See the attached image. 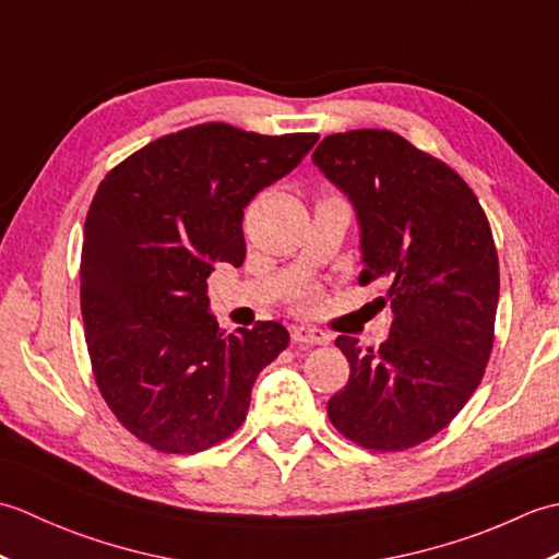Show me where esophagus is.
Returning <instances> with one entry per match:
<instances>
[{"label":"esophagus","mask_w":559,"mask_h":559,"mask_svg":"<svg viewBox=\"0 0 559 559\" xmlns=\"http://www.w3.org/2000/svg\"><path fill=\"white\" fill-rule=\"evenodd\" d=\"M290 336L295 343H312V346H326L331 341V336L326 331L317 329V326H307V324H298L290 329Z\"/></svg>","instance_id":"esophagus-1"}]
</instances>
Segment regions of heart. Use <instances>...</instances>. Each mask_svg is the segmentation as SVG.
I'll return each mask as SVG.
<instances>
[{
	"instance_id": "1",
	"label": "heart",
	"mask_w": 559,
	"mask_h": 559,
	"mask_svg": "<svg viewBox=\"0 0 559 559\" xmlns=\"http://www.w3.org/2000/svg\"><path fill=\"white\" fill-rule=\"evenodd\" d=\"M314 302H317L314 295H305V298H302V305H305V307H312Z\"/></svg>"
}]
</instances>
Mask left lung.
<instances>
[{
    "mask_svg": "<svg viewBox=\"0 0 559 559\" xmlns=\"http://www.w3.org/2000/svg\"><path fill=\"white\" fill-rule=\"evenodd\" d=\"M312 163L358 213L360 283L382 281L389 338L336 346L348 384L326 403L350 442L403 451L456 418L478 389L495 341L500 261L488 216L447 163L386 129L331 134Z\"/></svg>",
    "mask_w": 559,
    "mask_h": 559,
    "instance_id": "1",
    "label": "left lung"
}]
</instances>
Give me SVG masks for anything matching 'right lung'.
Returning a JSON list of instances; mask_svg holds the SVG:
<instances>
[{"label":"right lung","instance_id":"right-lung-1","mask_svg":"<svg viewBox=\"0 0 559 559\" xmlns=\"http://www.w3.org/2000/svg\"><path fill=\"white\" fill-rule=\"evenodd\" d=\"M317 139L206 122L151 141L100 182L83 225L81 314L105 403L148 447L194 454L228 439L286 350L278 322L221 331L206 278L218 261L242 266L245 206Z\"/></svg>","mask_w":559,"mask_h":559}]
</instances>
